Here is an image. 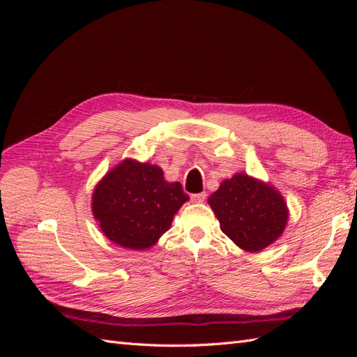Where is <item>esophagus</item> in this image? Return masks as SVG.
<instances>
[{"instance_id": "obj_1", "label": "esophagus", "mask_w": 357, "mask_h": 357, "mask_svg": "<svg viewBox=\"0 0 357 357\" xmlns=\"http://www.w3.org/2000/svg\"><path fill=\"white\" fill-rule=\"evenodd\" d=\"M193 202H204L205 198H207V193L202 192V193H193V195L190 197Z\"/></svg>"}]
</instances>
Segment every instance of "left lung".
<instances>
[{
	"label": "left lung",
	"mask_w": 357,
	"mask_h": 357,
	"mask_svg": "<svg viewBox=\"0 0 357 357\" xmlns=\"http://www.w3.org/2000/svg\"><path fill=\"white\" fill-rule=\"evenodd\" d=\"M225 235L245 252H261L282 236L289 210L275 188L238 172L208 198Z\"/></svg>",
	"instance_id": "1"
}]
</instances>
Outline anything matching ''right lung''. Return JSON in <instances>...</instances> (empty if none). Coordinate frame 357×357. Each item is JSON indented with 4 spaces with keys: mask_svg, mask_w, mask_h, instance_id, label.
I'll return each instance as SVG.
<instances>
[{
    "mask_svg": "<svg viewBox=\"0 0 357 357\" xmlns=\"http://www.w3.org/2000/svg\"><path fill=\"white\" fill-rule=\"evenodd\" d=\"M188 199L180 183L167 181L158 165L125 159L95 186L92 213L110 241L144 250L169 229Z\"/></svg>",
    "mask_w": 357,
    "mask_h": 357,
    "instance_id": "add662e5",
    "label": "right lung"
}]
</instances>
